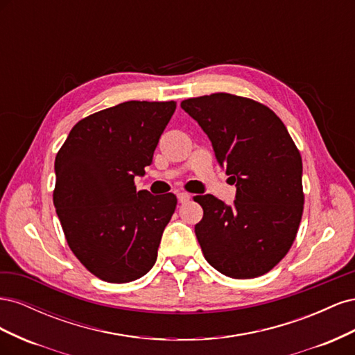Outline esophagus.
Here are the masks:
<instances>
[{"label": "esophagus", "mask_w": 355, "mask_h": 355, "mask_svg": "<svg viewBox=\"0 0 355 355\" xmlns=\"http://www.w3.org/2000/svg\"><path fill=\"white\" fill-rule=\"evenodd\" d=\"M189 198H191V196L188 194V192H178V200H179V202H187V201H189Z\"/></svg>", "instance_id": "esophagus-1"}]
</instances>
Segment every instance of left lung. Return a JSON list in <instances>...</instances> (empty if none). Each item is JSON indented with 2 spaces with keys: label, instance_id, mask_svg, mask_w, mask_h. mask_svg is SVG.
Here are the masks:
<instances>
[{
  "label": "left lung",
  "instance_id": "1",
  "mask_svg": "<svg viewBox=\"0 0 355 355\" xmlns=\"http://www.w3.org/2000/svg\"><path fill=\"white\" fill-rule=\"evenodd\" d=\"M210 139L237 192L232 206L210 194L196 235L206 261L227 277L271 271L292 247L304 211L302 158L286 125L268 106L213 93L180 103Z\"/></svg>",
  "mask_w": 355,
  "mask_h": 355
}]
</instances>
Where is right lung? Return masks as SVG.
I'll use <instances>...</instances> for the list:
<instances>
[{
  "mask_svg": "<svg viewBox=\"0 0 355 355\" xmlns=\"http://www.w3.org/2000/svg\"><path fill=\"white\" fill-rule=\"evenodd\" d=\"M176 102L130 101L83 118L55 161L56 213L68 245L108 283L144 277L157 261L176 196L136 191Z\"/></svg>",
  "mask_w": 355,
  "mask_h": 355,
  "instance_id": "obj_1",
  "label": "right lung"
}]
</instances>
